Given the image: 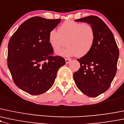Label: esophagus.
Here are the masks:
<instances>
[{
  "label": "esophagus",
  "instance_id": "1",
  "mask_svg": "<svg viewBox=\"0 0 124 124\" xmlns=\"http://www.w3.org/2000/svg\"><path fill=\"white\" fill-rule=\"evenodd\" d=\"M71 61V59H68V58H66L65 59V62H66V64H68V63H70V61Z\"/></svg>",
  "mask_w": 124,
  "mask_h": 124
}]
</instances>
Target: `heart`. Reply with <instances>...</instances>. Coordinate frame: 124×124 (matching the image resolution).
<instances>
[{"instance_id": "b5f03b06", "label": "heart", "mask_w": 124, "mask_h": 124, "mask_svg": "<svg viewBox=\"0 0 124 124\" xmlns=\"http://www.w3.org/2000/svg\"><path fill=\"white\" fill-rule=\"evenodd\" d=\"M94 39V31L91 25L71 20L64 22L59 27L58 32L53 30L49 34V42L53 50L65 46L66 42L67 47L56 52L63 57L85 55L92 49Z\"/></svg>"}]
</instances>
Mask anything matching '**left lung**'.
<instances>
[{"label":"left lung","instance_id":"1","mask_svg":"<svg viewBox=\"0 0 124 124\" xmlns=\"http://www.w3.org/2000/svg\"><path fill=\"white\" fill-rule=\"evenodd\" d=\"M75 21L90 24L95 39L90 51L77 59L80 68L74 72V79L82 93L97 97L108 90L115 76L119 50L113 33L99 17L88 16Z\"/></svg>","mask_w":124,"mask_h":124}]
</instances>
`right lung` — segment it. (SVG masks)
I'll return each mask as SVG.
<instances>
[{"mask_svg": "<svg viewBox=\"0 0 124 124\" xmlns=\"http://www.w3.org/2000/svg\"><path fill=\"white\" fill-rule=\"evenodd\" d=\"M61 19L34 16L24 22L8 43V66L18 88L32 95L49 90L59 69L65 64L61 56H52L49 34Z\"/></svg>", "mask_w": 124, "mask_h": 124, "instance_id": "right-lung-1", "label": "right lung"}]
</instances>
